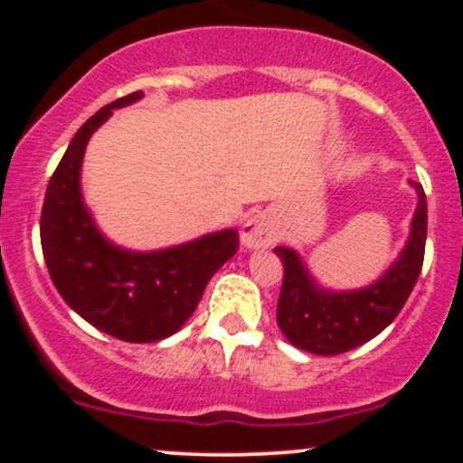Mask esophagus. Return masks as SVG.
Returning a JSON list of instances; mask_svg holds the SVG:
<instances>
[{
    "mask_svg": "<svg viewBox=\"0 0 463 463\" xmlns=\"http://www.w3.org/2000/svg\"><path fill=\"white\" fill-rule=\"evenodd\" d=\"M239 239H241L243 248H265L276 239V231L272 224V217L265 213H257L248 217L243 222L241 231H239Z\"/></svg>",
    "mask_w": 463,
    "mask_h": 463,
    "instance_id": "obj_1",
    "label": "esophagus"
}]
</instances>
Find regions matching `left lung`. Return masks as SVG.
<instances>
[{
    "instance_id": "1",
    "label": "left lung",
    "mask_w": 463,
    "mask_h": 463,
    "mask_svg": "<svg viewBox=\"0 0 463 463\" xmlns=\"http://www.w3.org/2000/svg\"><path fill=\"white\" fill-rule=\"evenodd\" d=\"M418 194L405 248L383 276L361 289H328L313 274L294 248H274L285 265L276 322L296 348L313 354H342L376 337L394 322L416 285L427 243V195L422 184L411 183Z\"/></svg>"
}]
</instances>
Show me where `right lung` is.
<instances>
[{
  "mask_svg": "<svg viewBox=\"0 0 463 463\" xmlns=\"http://www.w3.org/2000/svg\"><path fill=\"white\" fill-rule=\"evenodd\" d=\"M141 91L99 109L76 132L45 191L43 257L62 300L95 328L132 344L169 337L194 316L204 287L235 257V228L161 250L117 246L95 224L82 195V158L93 132Z\"/></svg>",
  "mask_w": 463,
  "mask_h": 463,
  "instance_id": "1",
  "label": "right lung"
}]
</instances>
